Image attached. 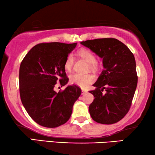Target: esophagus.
Masks as SVG:
<instances>
[{"label": "esophagus", "instance_id": "esophagus-1", "mask_svg": "<svg viewBox=\"0 0 155 155\" xmlns=\"http://www.w3.org/2000/svg\"><path fill=\"white\" fill-rule=\"evenodd\" d=\"M87 92V90H82V95L85 94Z\"/></svg>", "mask_w": 155, "mask_h": 155}]
</instances>
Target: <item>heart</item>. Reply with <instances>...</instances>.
I'll return each instance as SVG.
<instances>
[{
	"mask_svg": "<svg viewBox=\"0 0 155 155\" xmlns=\"http://www.w3.org/2000/svg\"><path fill=\"white\" fill-rule=\"evenodd\" d=\"M78 54L82 59L90 64V68L92 71L97 68L96 58L94 54L88 49H81L78 51ZM74 63V56L73 54H69L65 59L64 67L67 71H71ZM94 80V77L91 74L74 73L70 76V81L72 84H75L82 88H85L89 84L92 83Z\"/></svg>",
	"mask_w": 155,
	"mask_h": 155,
	"instance_id": "1",
	"label": "heart"
}]
</instances>
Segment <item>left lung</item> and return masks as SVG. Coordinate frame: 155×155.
Segmentation results:
<instances>
[{
	"mask_svg": "<svg viewBox=\"0 0 155 155\" xmlns=\"http://www.w3.org/2000/svg\"><path fill=\"white\" fill-rule=\"evenodd\" d=\"M80 44L102 58L104 70L93 84L95 90L90 91L94 97L89 107L91 117L99 124L117 123L128 112L137 87L135 57L124 43L114 38Z\"/></svg>",
	"mask_w": 155,
	"mask_h": 155,
	"instance_id": "left-lung-1",
	"label": "left lung"
}]
</instances>
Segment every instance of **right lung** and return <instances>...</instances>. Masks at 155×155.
<instances>
[{
    "label": "right lung",
    "instance_id": "1",
    "mask_svg": "<svg viewBox=\"0 0 155 155\" xmlns=\"http://www.w3.org/2000/svg\"><path fill=\"white\" fill-rule=\"evenodd\" d=\"M77 43H41L31 48L23 58L19 73L22 103L29 116L40 126L56 128L71 117L74 103L81 94L77 85L57 93L54 88L68 82L65 61Z\"/></svg>",
    "mask_w": 155,
    "mask_h": 155
}]
</instances>
